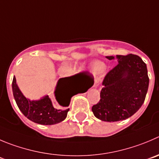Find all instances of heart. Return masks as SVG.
<instances>
[{"instance_id": "b5f03b06", "label": "heart", "mask_w": 159, "mask_h": 159, "mask_svg": "<svg viewBox=\"0 0 159 159\" xmlns=\"http://www.w3.org/2000/svg\"><path fill=\"white\" fill-rule=\"evenodd\" d=\"M105 69V66L103 62L99 61H96L92 62L91 64V70L93 73L98 74L104 72Z\"/></svg>"}]
</instances>
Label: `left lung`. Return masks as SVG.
<instances>
[{"mask_svg": "<svg viewBox=\"0 0 159 159\" xmlns=\"http://www.w3.org/2000/svg\"><path fill=\"white\" fill-rule=\"evenodd\" d=\"M118 65L102 82L101 99L92 107L95 117L106 122L124 120L137 112L143 105L148 89L147 66L138 55L107 56Z\"/></svg>", "mask_w": 159, "mask_h": 159, "instance_id": "left-lung-1", "label": "left lung"}]
</instances>
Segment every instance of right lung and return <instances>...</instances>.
Returning a JSON list of instances; mask_svg holds the SVG:
<instances>
[{
  "label": "right lung",
  "mask_w": 159,
  "mask_h": 159,
  "mask_svg": "<svg viewBox=\"0 0 159 159\" xmlns=\"http://www.w3.org/2000/svg\"><path fill=\"white\" fill-rule=\"evenodd\" d=\"M88 80V76L83 72L60 79L54 91L57 104H53L49 96H45L39 101L27 99L18 87L15 76L12 92L19 110L27 119L41 125H54L66 118L71 98L78 93H84L90 88L87 87Z\"/></svg>",
  "instance_id": "1"
}]
</instances>
